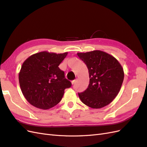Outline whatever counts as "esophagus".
I'll use <instances>...</instances> for the list:
<instances>
[{
  "instance_id": "obj_1",
  "label": "esophagus",
  "mask_w": 147,
  "mask_h": 147,
  "mask_svg": "<svg viewBox=\"0 0 147 147\" xmlns=\"http://www.w3.org/2000/svg\"><path fill=\"white\" fill-rule=\"evenodd\" d=\"M76 80H73V81H71V83H72V84H73V85L75 84V82H76Z\"/></svg>"
}]
</instances>
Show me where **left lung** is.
<instances>
[{
  "mask_svg": "<svg viewBox=\"0 0 147 147\" xmlns=\"http://www.w3.org/2000/svg\"><path fill=\"white\" fill-rule=\"evenodd\" d=\"M78 57L87 66L89 84L78 93L86 106L100 109L109 104L118 94L124 78L122 66L114 57L99 50L78 53Z\"/></svg>",
  "mask_w": 147,
  "mask_h": 147,
  "instance_id": "1",
  "label": "left lung"
}]
</instances>
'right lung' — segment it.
<instances>
[{
    "label": "right lung",
    "mask_w": 147,
    "mask_h": 147,
    "mask_svg": "<svg viewBox=\"0 0 147 147\" xmlns=\"http://www.w3.org/2000/svg\"><path fill=\"white\" fill-rule=\"evenodd\" d=\"M67 55L43 51L24 61L18 79L22 93L32 106L41 109L54 107L72 85L58 67Z\"/></svg>",
    "instance_id": "right-lung-1"
}]
</instances>
